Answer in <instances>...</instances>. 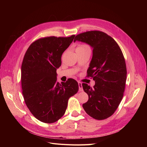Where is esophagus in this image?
Returning <instances> with one entry per match:
<instances>
[{
	"instance_id": "34e87169",
	"label": "esophagus",
	"mask_w": 147,
	"mask_h": 147,
	"mask_svg": "<svg viewBox=\"0 0 147 147\" xmlns=\"http://www.w3.org/2000/svg\"><path fill=\"white\" fill-rule=\"evenodd\" d=\"M78 87H79V91H83V87H82V84L81 82H78Z\"/></svg>"
}]
</instances>
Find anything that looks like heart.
Listing matches in <instances>:
<instances>
[{"label":"heart","mask_w":147,"mask_h":147,"mask_svg":"<svg viewBox=\"0 0 147 147\" xmlns=\"http://www.w3.org/2000/svg\"><path fill=\"white\" fill-rule=\"evenodd\" d=\"M90 47H89L86 44H82V45L78 46L77 49H82V50H84V49H90Z\"/></svg>","instance_id":"obj_1"}]
</instances>
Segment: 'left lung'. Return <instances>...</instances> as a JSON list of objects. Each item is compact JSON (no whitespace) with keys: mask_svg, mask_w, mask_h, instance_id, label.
<instances>
[{"mask_svg":"<svg viewBox=\"0 0 147 147\" xmlns=\"http://www.w3.org/2000/svg\"><path fill=\"white\" fill-rule=\"evenodd\" d=\"M76 40L85 42L92 48V58L87 70L95 85L83 83L88 100L83 104L86 113L96 119L107 118L115 113L123 97L127 70L121 48L106 33L91 30L76 35Z\"/></svg>","mask_w":147,"mask_h":147,"instance_id":"1","label":"left lung"}]
</instances>
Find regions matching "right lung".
I'll list each match as a JSON object with an SVG mask.
<instances>
[{"label": "right lung", "mask_w": 147, "mask_h": 147, "mask_svg": "<svg viewBox=\"0 0 147 147\" xmlns=\"http://www.w3.org/2000/svg\"><path fill=\"white\" fill-rule=\"evenodd\" d=\"M75 35L38 38L26 51L21 65V88L24 102L39 121L53 123L64 115L68 100L78 91V84L70 78L57 82L56 69L61 56Z\"/></svg>", "instance_id": "obj_1"}]
</instances>
